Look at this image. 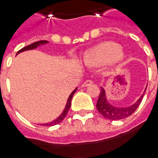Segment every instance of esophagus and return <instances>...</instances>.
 Segmentation results:
<instances>
[{
    "mask_svg": "<svg viewBox=\"0 0 158 158\" xmlns=\"http://www.w3.org/2000/svg\"><path fill=\"white\" fill-rule=\"evenodd\" d=\"M93 83V81L91 80V79H86L85 82L83 83L82 84V86L83 87H85V86H88V85H91Z\"/></svg>",
    "mask_w": 158,
    "mask_h": 158,
    "instance_id": "34e87169",
    "label": "esophagus"
}]
</instances>
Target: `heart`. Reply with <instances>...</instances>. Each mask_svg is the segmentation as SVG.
I'll return each instance as SVG.
<instances>
[{
	"mask_svg": "<svg viewBox=\"0 0 158 158\" xmlns=\"http://www.w3.org/2000/svg\"><path fill=\"white\" fill-rule=\"evenodd\" d=\"M123 57L121 47L114 43H104L98 45L85 56L86 63L100 65L110 62L112 60H119Z\"/></svg>",
	"mask_w": 158,
	"mask_h": 158,
	"instance_id": "heart-1",
	"label": "heart"
}]
</instances>
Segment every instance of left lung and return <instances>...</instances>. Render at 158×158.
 I'll return each mask as SVG.
<instances>
[{
    "mask_svg": "<svg viewBox=\"0 0 158 158\" xmlns=\"http://www.w3.org/2000/svg\"><path fill=\"white\" fill-rule=\"evenodd\" d=\"M144 93H145V90H144ZM144 94L142 95L140 98L133 105L126 107V108H118V107L112 106L108 102L105 96V90L101 88V91H100L99 98L97 102V109L98 112L101 114L103 117L107 118L109 120L116 121V120L125 119L130 116L138 109V107L139 106L143 99Z\"/></svg>",
    "mask_w": 158,
    "mask_h": 158,
    "instance_id": "obj_1",
    "label": "left lung"
}]
</instances>
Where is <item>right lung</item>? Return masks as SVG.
Returning <instances> with one entry per match:
<instances>
[{"instance_id": "add662e5", "label": "right lung", "mask_w": 158, "mask_h": 158, "mask_svg": "<svg viewBox=\"0 0 158 158\" xmlns=\"http://www.w3.org/2000/svg\"><path fill=\"white\" fill-rule=\"evenodd\" d=\"M46 43H48V41H45V40H41V41H37V42H35V43H33L31 44L28 45V46H25L21 49H19V51L17 52V55L19 53L23 52V51H25V50H29V49H33V48H36L38 46V45L40 44H46ZM77 90V88H76L75 90H73V92H72L70 96H69V98L68 99V102H67V105L65 107V109L63 110V113L60 114L59 117L57 118L56 120H55L52 122H49V123H46V124H44V126H46V127H51V126H55L56 124H58V123H60V121H63L64 118L66 117V115H67V114H68V110L70 109V107H71V101H72V98H73V94L75 93V91Z\"/></svg>"}]
</instances>
